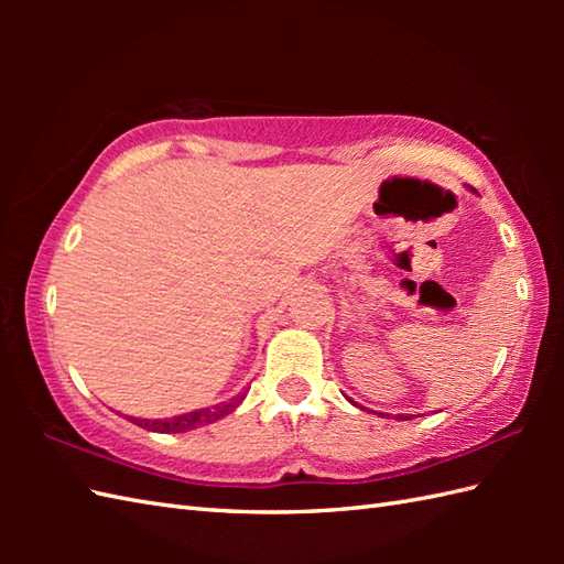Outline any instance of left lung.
Here are the masks:
<instances>
[{
  "label": "left lung",
  "instance_id": "left-lung-1",
  "mask_svg": "<svg viewBox=\"0 0 564 564\" xmlns=\"http://www.w3.org/2000/svg\"><path fill=\"white\" fill-rule=\"evenodd\" d=\"M470 191H473V188H470ZM349 402L356 404L354 400H349ZM380 414H382V412H380ZM382 416H390V414H382ZM410 416H412V414H398V419H402V422H410Z\"/></svg>",
  "mask_w": 564,
  "mask_h": 564
}]
</instances>
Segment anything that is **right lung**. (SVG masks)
<instances>
[{"instance_id":"right-lung-1","label":"right lung","mask_w":564,"mask_h":564,"mask_svg":"<svg viewBox=\"0 0 564 564\" xmlns=\"http://www.w3.org/2000/svg\"><path fill=\"white\" fill-rule=\"evenodd\" d=\"M247 398V390L235 394L232 400L213 404V406H203V410H194L186 414H176L170 419H138V416H128V422H133L142 429L154 431V434H184V431H194L206 424L218 422V419L227 416L230 412L237 410V404Z\"/></svg>"}]
</instances>
